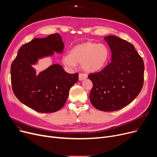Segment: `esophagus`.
Segmentation results:
<instances>
[{
	"label": "esophagus",
	"instance_id": "1",
	"mask_svg": "<svg viewBox=\"0 0 157 157\" xmlns=\"http://www.w3.org/2000/svg\"><path fill=\"white\" fill-rule=\"evenodd\" d=\"M87 77V75L86 74V73H80L78 75V78H79V80H83L86 79Z\"/></svg>",
	"mask_w": 157,
	"mask_h": 157
}]
</instances>
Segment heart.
<instances>
[{"label": "heart", "mask_w": 157, "mask_h": 157, "mask_svg": "<svg viewBox=\"0 0 157 157\" xmlns=\"http://www.w3.org/2000/svg\"><path fill=\"white\" fill-rule=\"evenodd\" d=\"M109 57V51L103 44L87 42L79 44L64 56L63 62L68 67H75L77 63H82L83 68L87 72H95L102 68Z\"/></svg>", "instance_id": "heart-1"}]
</instances>
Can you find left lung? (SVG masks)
I'll return each mask as SVG.
<instances>
[{
    "label": "left lung",
    "instance_id": "left-lung-1",
    "mask_svg": "<svg viewBox=\"0 0 157 157\" xmlns=\"http://www.w3.org/2000/svg\"><path fill=\"white\" fill-rule=\"evenodd\" d=\"M105 40L111 49L112 61L101 71L88 75L93 84L89 98L96 109L113 112L130 104L140 94L144 66L131 43L114 35Z\"/></svg>",
    "mask_w": 157,
    "mask_h": 157
}]
</instances>
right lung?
Listing matches in <instances>:
<instances>
[{
	"mask_svg": "<svg viewBox=\"0 0 157 157\" xmlns=\"http://www.w3.org/2000/svg\"><path fill=\"white\" fill-rule=\"evenodd\" d=\"M64 44L59 33L35 38L23 44L11 67V85L16 97L26 106L40 113L59 110L66 103L70 89L78 80V73L70 74L61 65L52 64L36 75L32 67L54 51L62 52Z\"/></svg>",
	"mask_w": 157,
	"mask_h": 157,
	"instance_id": "obj_1",
	"label": "right lung"
}]
</instances>
